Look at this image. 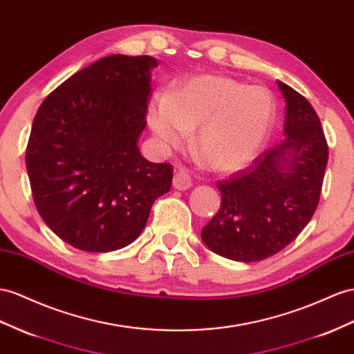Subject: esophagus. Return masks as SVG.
Instances as JSON below:
<instances>
[{
  "mask_svg": "<svg viewBox=\"0 0 354 354\" xmlns=\"http://www.w3.org/2000/svg\"><path fill=\"white\" fill-rule=\"evenodd\" d=\"M174 187L176 189H179V192H184V189H188L189 187H192V179H189L187 171H184V170L176 171L175 178H174Z\"/></svg>",
  "mask_w": 354,
  "mask_h": 354,
  "instance_id": "34e87169",
  "label": "esophagus"
}]
</instances>
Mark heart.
I'll use <instances>...</instances> for the list:
<instances>
[{"label":"heart","mask_w":354,"mask_h":354,"mask_svg":"<svg viewBox=\"0 0 354 354\" xmlns=\"http://www.w3.org/2000/svg\"><path fill=\"white\" fill-rule=\"evenodd\" d=\"M275 102L266 88L232 77L201 75L169 91L148 112L149 129L162 148L180 149L194 136L196 149L220 174L248 167L269 138Z\"/></svg>","instance_id":"1"}]
</instances>
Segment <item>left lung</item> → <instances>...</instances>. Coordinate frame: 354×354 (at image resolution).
I'll return each instance as SVG.
<instances>
[{"instance_id":"obj_1","label":"left lung","mask_w":354,"mask_h":354,"mask_svg":"<svg viewBox=\"0 0 354 354\" xmlns=\"http://www.w3.org/2000/svg\"><path fill=\"white\" fill-rule=\"evenodd\" d=\"M286 100V138L252 165L218 183L221 207L202 230L215 254L260 261L286 248L320 201L328 143L310 102L277 80Z\"/></svg>"}]
</instances>
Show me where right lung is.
<instances>
[{
	"label": "right lung",
	"instance_id": "obj_1",
	"mask_svg": "<svg viewBox=\"0 0 354 354\" xmlns=\"http://www.w3.org/2000/svg\"><path fill=\"white\" fill-rule=\"evenodd\" d=\"M149 55H109L70 76L35 115L26 147L34 203L71 247L109 252L138 239L174 171L139 149L151 94Z\"/></svg>",
	"mask_w": 354,
	"mask_h": 354
}]
</instances>
